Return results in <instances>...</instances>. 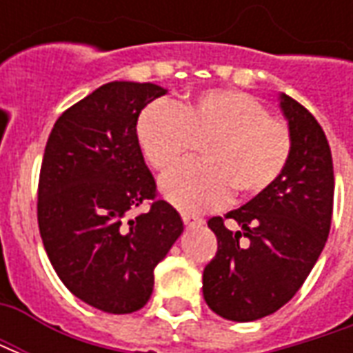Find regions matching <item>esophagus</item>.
I'll list each match as a JSON object with an SVG mask.
<instances>
[{
	"label": "esophagus",
	"instance_id": "esophagus-1",
	"mask_svg": "<svg viewBox=\"0 0 353 353\" xmlns=\"http://www.w3.org/2000/svg\"><path fill=\"white\" fill-rule=\"evenodd\" d=\"M183 217V223L187 229H191V227H199V225H202V219L200 217H196V215H191V214H183L181 215Z\"/></svg>",
	"mask_w": 353,
	"mask_h": 353
}]
</instances>
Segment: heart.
<instances>
[{
	"label": "heart",
	"mask_w": 353,
	"mask_h": 353,
	"mask_svg": "<svg viewBox=\"0 0 353 353\" xmlns=\"http://www.w3.org/2000/svg\"><path fill=\"white\" fill-rule=\"evenodd\" d=\"M136 136L147 162L166 170L183 161L192 141H204L199 164H185L161 179L172 206L199 214L225 204L234 191L253 199L281 176L291 154L288 124L268 115L253 96L214 88L172 105L149 103L138 117Z\"/></svg>",
	"instance_id": "heart-1"
}]
</instances>
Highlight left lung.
<instances>
[{
    "label": "left lung",
    "mask_w": 353,
    "mask_h": 353,
    "mask_svg": "<svg viewBox=\"0 0 353 353\" xmlns=\"http://www.w3.org/2000/svg\"><path fill=\"white\" fill-rule=\"evenodd\" d=\"M278 101L291 134L288 166L265 192L227 214L240 230L227 229L221 217L208 221L217 253L204 268V301L240 323L270 316L293 299L331 229L334 177L325 132L288 94Z\"/></svg>",
    "instance_id": "obj_1"
}]
</instances>
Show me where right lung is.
Listing matches in <instances>:
<instances>
[{
	"label": "right lung",
	"instance_id": "1",
	"mask_svg": "<svg viewBox=\"0 0 353 353\" xmlns=\"http://www.w3.org/2000/svg\"><path fill=\"white\" fill-rule=\"evenodd\" d=\"M168 92L153 83L113 81L64 111L45 147L37 221L58 278L83 303L108 314L143 308L153 270L183 232L147 168L136 123L149 101ZM143 199L152 210L125 214Z\"/></svg>",
	"mask_w": 353,
	"mask_h": 353
}]
</instances>
